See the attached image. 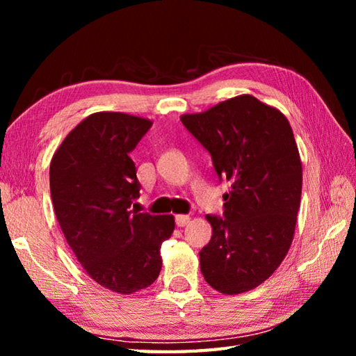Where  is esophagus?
<instances>
[{
    "label": "esophagus",
    "instance_id": "34e87169",
    "mask_svg": "<svg viewBox=\"0 0 356 356\" xmlns=\"http://www.w3.org/2000/svg\"><path fill=\"white\" fill-rule=\"evenodd\" d=\"M190 216H185V214H177L176 216V225L177 226H180V228H182V226H186L188 223H190Z\"/></svg>",
    "mask_w": 356,
    "mask_h": 356
}]
</instances>
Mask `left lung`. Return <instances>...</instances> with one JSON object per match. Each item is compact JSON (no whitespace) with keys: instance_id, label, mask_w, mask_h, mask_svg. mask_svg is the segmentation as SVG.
Listing matches in <instances>:
<instances>
[{"instance_id":"8db88e82","label":"left lung","mask_w":356,"mask_h":356,"mask_svg":"<svg viewBox=\"0 0 356 356\" xmlns=\"http://www.w3.org/2000/svg\"><path fill=\"white\" fill-rule=\"evenodd\" d=\"M180 120L232 184L225 218L207 216L213 237L199 254L202 274L225 295L255 289L284 260L297 225L303 165L289 120L251 95Z\"/></svg>"}]
</instances>
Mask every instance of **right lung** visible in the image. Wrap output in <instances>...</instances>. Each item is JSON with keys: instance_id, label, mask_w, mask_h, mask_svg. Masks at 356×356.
Returning a JSON list of instances; mask_svg holds the SVG:
<instances>
[{"instance_id": "obj_1", "label": "right lung", "mask_w": 356, "mask_h": 356, "mask_svg": "<svg viewBox=\"0 0 356 356\" xmlns=\"http://www.w3.org/2000/svg\"><path fill=\"white\" fill-rule=\"evenodd\" d=\"M149 119L97 111L65 136L50 162L53 208L67 243L87 275L105 289L130 295L156 282L161 246L174 216L131 209L140 184L130 157Z\"/></svg>"}]
</instances>
